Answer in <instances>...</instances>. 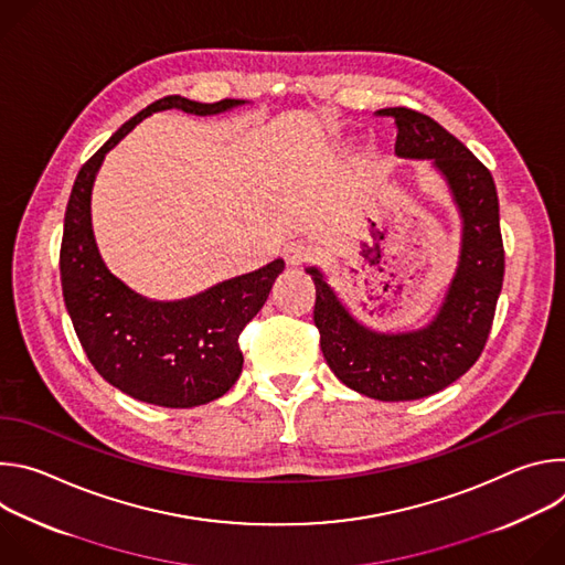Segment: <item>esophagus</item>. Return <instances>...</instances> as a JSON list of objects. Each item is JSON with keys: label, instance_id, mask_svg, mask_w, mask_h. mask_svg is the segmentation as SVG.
Here are the masks:
<instances>
[{"label": "esophagus", "instance_id": "1", "mask_svg": "<svg viewBox=\"0 0 565 565\" xmlns=\"http://www.w3.org/2000/svg\"><path fill=\"white\" fill-rule=\"evenodd\" d=\"M312 255H315L312 246L306 244V241H301V238H292L284 246V259L290 266H301V264L310 262Z\"/></svg>", "mask_w": 565, "mask_h": 565}]
</instances>
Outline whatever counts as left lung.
<instances>
[{
	"label": "left lung",
	"instance_id": "8db88e82",
	"mask_svg": "<svg viewBox=\"0 0 565 565\" xmlns=\"http://www.w3.org/2000/svg\"><path fill=\"white\" fill-rule=\"evenodd\" d=\"M377 116L395 122L397 156L431 160L445 177L462 218L458 270L431 324L375 333L344 308L324 275L306 268L317 292L312 319L327 364L349 388L382 402L420 399L467 373L490 338L505 275L499 194L490 170L429 116L407 107Z\"/></svg>",
	"mask_w": 565,
	"mask_h": 565
}]
</instances>
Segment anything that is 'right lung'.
Segmentation results:
<instances>
[{"mask_svg":"<svg viewBox=\"0 0 565 565\" xmlns=\"http://www.w3.org/2000/svg\"><path fill=\"white\" fill-rule=\"evenodd\" d=\"M244 105L181 96L151 103L127 120L73 183L60 248V279L75 335L94 369L122 393L168 409H190L227 393L244 369L238 335L266 303L284 259L221 281L179 301H151L116 279L100 259L92 230V188L105 153L142 118L181 109L212 116Z\"/></svg>","mask_w":565,"mask_h":565,"instance_id":"1","label":"right lung"}]
</instances>
